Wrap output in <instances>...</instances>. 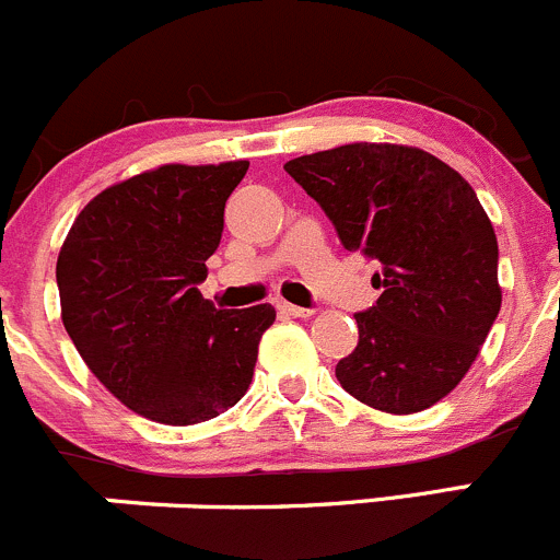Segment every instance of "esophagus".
Instances as JSON below:
<instances>
[{
  "label": "esophagus",
  "mask_w": 560,
  "mask_h": 560,
  "mask_svg": "<svg viewBox=\"0 0 560 560\" xmlns=\"http://www.w3.org/2000/svg\"><path fill=\"white\" fill-rule=\"evenodd\" d=\"M278 310L285 315H293V318H310L313 310L310 307H299V304H288V302H278Z\"/></svg>",
  "instance_id": "34e87169"
}]
</instances>
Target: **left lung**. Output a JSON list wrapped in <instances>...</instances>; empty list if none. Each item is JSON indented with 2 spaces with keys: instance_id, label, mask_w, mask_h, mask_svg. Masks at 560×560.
Masks as SVG:
<instances>
[{
  "instance_id": "8db88e82",
  "label": "left lung",
  "mask_w": 560,
  "mask_h": 560,
  "mask_svg": "<svg viewBox=\"0 0 560 560\" xmlns=\"http://www.w3.org/2000/svg\"><path fill=\"white\" fill-rule=\"evenodd\" d=\"M342 247L378 258L381 296L357 313L359 342L335 368L348 395L417 413L450 395L501 310L498 242L474 187L433 154L346 143L288 160Z\"/></svg>"
}]
</instances>
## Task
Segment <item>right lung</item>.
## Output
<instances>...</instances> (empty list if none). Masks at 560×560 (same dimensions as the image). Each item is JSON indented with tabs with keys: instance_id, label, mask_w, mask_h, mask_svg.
I'll return each mask as SVG.
<instances>
[{
	"instance_id": "obj_1",
	"label": "right lung",
	"mask_w": 560,
	"mask_h": 560,
	"mask_svg": "<svg viewBox=\"0 0 560 560\" xmlns=\"http://www.w3.org/2000/svg\"><path fill=\"white\" fill-rule=\"evenodd\" d=\"M250 163L160 165L94 196L57 261L62 320L130 411L198 424L245 397L272 304L218 310L198 291L225 201Z\"/></svg>"
}]
</instances>
